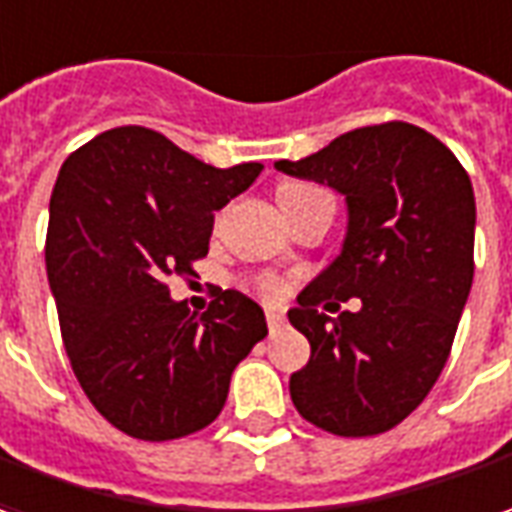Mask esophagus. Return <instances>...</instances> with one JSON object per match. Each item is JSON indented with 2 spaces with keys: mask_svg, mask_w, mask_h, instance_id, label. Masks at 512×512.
I'll list each match as a JSON object with an SVG mask.
<instances>
[{
  "mask_svg": "<svg viewBox=\"0 0 512 512\" xmlns=\"http://www.w3.org/2000/svg\"><path fill=\"white\" fill-rule=\"evenodd\" d=\"M266 324L271 332H280L282 327H285V318H282V313H277V310H268Z\"/></svg>",
  "mask_w": 512,
  "mask_h": 512,
  "instance_id": "obj_1",
  "label": "esophagus"
}]
</instances>
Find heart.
<instances>
[{
	"label": "heart",
	"instance_id": "b5f03b06",
	"mask_svg": "<svg viewBox=\"0 0 512 512\" xmlns=\"http://www.w3.org/2000/svg\"><path fill=\"white\" fill-rule=\"evenodd\" d=\"M310 194H321L318 188H310V185H282L280 188V199H302V196ZM257 293L263 296V299H280L282 296V282L277 277H260L257 280Z\"/></svg>",
	"mask_w": 512,
	"mask_h": 512
}]
</instances>
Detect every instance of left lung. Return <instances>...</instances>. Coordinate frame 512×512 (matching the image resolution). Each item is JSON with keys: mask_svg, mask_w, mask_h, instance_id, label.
Segmentation results:
<instances>
[{"mask_svg": "<svg viewBox=\"0 0 512 512\" xmlns=\"http://www.w3.org/2000/svg\"><path fill=\"white\" fill-rule=\"evenodd\" d=\"M277 169L346 196L341 255L299 293L288 318L310 341L291 377L299 416L318 430L366 438L416 410L452 352L474 280L477 205L449 146L407 121H385L335 138ZM327 298H360L332 319ZM328 306V309L329 307Z\"/></svg>", "mask_w": 512, "mask_h": 512, "instance_id": "obj_1", "label": "left lung"}]
</instances>
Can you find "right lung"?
Segmentation results:
<instances>
[{"instance_id": "add662e5", "label": "right lung", "mask_w": 512, "mask_h": 512, "mask_svg": "<svg viewBox=\"0 0 512 512\" xmlns=\"http://www.w3.org/2000/svg\"><path fill=\"white\" fill-rule=\"evenodd\" d=\"M260 163L207 166L155 130L116 127L71 152L49 202L46 274L60 335L91 405L138 441L213 424L266 316L221 291L202 316L169 296L194 274L213 213L244 194Z\"/></svg>"}]
</instances>
